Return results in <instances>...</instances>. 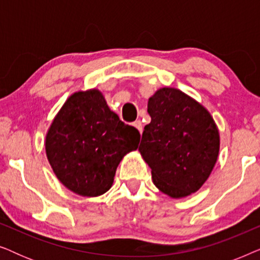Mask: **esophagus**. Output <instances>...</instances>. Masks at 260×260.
Returning a JSON list of instances; mask_svg holds the SVG:
<instances>
[{"mask_svg":"<svg viewBox=\"0 0 260 260\" xmlns=\"http://www.w3.org/2000/svg\"><path fill=\"white\" fill-rule=\"evenodd\" d=\"M133 126L136 127V129L140 131V133H142V131H143V125H142L141 120H136V122H134L133 123Z\"/></svg>","mask_w":260,"mask_h":260,"instance_id":"34e87169","label":"esophagus"}]
</instances>
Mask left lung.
Returning <instances> with one entry per match:
<instances>
[{
  "label": "left lung",
  "instance_id": "1",
  "mask_svg": "<svg viewBox=\"0 0 260 260\" xmlns=\"http://www.w3.org/2000/svg\"><path fill=\"white\" fill-rule=\"evenodd\" d=\"M151 122L144 126L141 155L155 186L172 198L195 193L219 154V131L211 113L182 91L163 87L149 98Z\"/></svg>",
  "mask_w": 260,
  "mask_h": 260
}]
</instances>
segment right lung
Here are the masks:
<instances>
[{"label":"right lung","instance_id":"add662e5","mask_svg":"<svg viewBox=\"0 0 260 260\" xmlns=\"http://www.w3.org/2000/svg\"><path fill=\"white\" fill-rule=\"evenodd\" d=\"M140 137L98 90L77 92L49 127L46 154L63 186L83 197H99L111 188L119 162L136 150Z\"/></svg>","mask_w":260,"mask_h":260}]
</instances>
